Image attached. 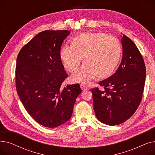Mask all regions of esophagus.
Here are the masks:
<instances>
[{"mask_svg": "<svg viewBox=\"0 0 155 155\" xmlns=\"http://www.w3.org/2000/svg\"><path fill=\"white\" fill-rule=\"evenodd\" d=\"M80 87H81V88H82L83 91H86L88 89V87L85 84H81Z\"/></svg>", "mask_w": 155, "mask_h": 155, "instance_id": "esophagus-1", "label": "esophagus"}]
</instances>
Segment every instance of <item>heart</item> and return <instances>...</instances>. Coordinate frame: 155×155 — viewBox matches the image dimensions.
Segmentation results:
<instances>
[{
	"label": "heart",
	"mask_w": 155,
	"mask_h": 155,
	"mask_svg": "<svg viewBox=\"0 0 155 155\" xmlns=\"http://www.w3.org/2000/svg\"><path fill=\"white\" fill-rule=\"evenodd\" d=\"M121 54L119 41L102 32L84 33L76 37L73 45H65L60 56L64 67L74 71L83 60L85 63L71 78L75 82L88 83L98 75H109L116 67Z\"/></svg>",
	"instance_id": "heart-1"
}]
</instances>
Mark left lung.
Returning <instances> with one entry per match:
<instances>
[{
	"label": "left lung",
	"mask_w": 155,
	"mask_h": 155,
	"mask_svg": "<svg viewBox=\"0 0 155 155\" xmlns=\"http://www.w3.org/2000/svg\"><path fill=\"white\" fill-rule=\"evenodd\" d=\"M123 58L117 71L101 81V89L91 90L95 116L101 123L115 126L131 117L141 102L146 67L136 45L123 35Z\"/></svg>",
	"instance_id": "obj_1"
}]
</instances>
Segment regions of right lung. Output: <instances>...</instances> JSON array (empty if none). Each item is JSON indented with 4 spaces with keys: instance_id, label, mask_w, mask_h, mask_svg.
Instances as JSON below:
<instances>
[{
    "instance_id": "obj_1",
    "label": "right lung",
    "mask_w": 155,
    "mask_h": 155,
    "mask_svg": "<svg viewBox=\"0 0 155 155\" xmlns=\"http://www.w3.org/2000/svg\"><path fill=\"white\" fill-rule=\"evenodd\" d=\"M67 30L39 32L20 50L16 61L15 87L29 114L38 123L54 128L68 120L79 94L78 84L61 87L68 77L60 50Z\"/></svg>"
}]
</instances>
